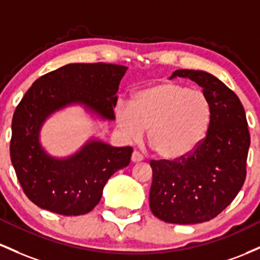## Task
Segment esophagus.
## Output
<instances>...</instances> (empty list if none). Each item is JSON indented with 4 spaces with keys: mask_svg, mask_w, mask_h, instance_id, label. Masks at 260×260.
Segmentation results:
<instances>
[{
    "mask_svg": "<svg viewBox=\"0 0 260 260\" xmlns=\"http://www.w3.org/2000/svg\"><path fill=\"white\" fill-rule=\"evenodd\" d=\"M141 161H144V157H142V154L141 153H139V152H134L133 153V156H131V162L133 163H139V162H141Z\"/></svg>",
    "mask_w": 260,
    "mask_h": 260,
    "instance_id": "esophagus-1",
    "label": "esophagus"
}]
</instances>
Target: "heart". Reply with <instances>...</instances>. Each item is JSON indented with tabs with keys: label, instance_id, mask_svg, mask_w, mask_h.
Listing matches in <instances>:
<instances>
[{
	"label": "heart",
	"instance_id": "b5f03b06",
	"mask_svg": "<svg viewBox=\"0 0 260 260\" xmlns=\"http://www.w3.org/2000/svg\"><path fill=\"white\" fill-rule=\"evenodd\" d=\"M115 120L133 141L148 129V144L157 156L179 161L190 156L208 136L212 106L205 93L185 84L159 82L134 93L130 104L119 103Z\"/></svg>",
	"mask_w": 260,
	"mask_h": 260
}]
</instances>
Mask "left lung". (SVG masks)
Masks as SVG:
<instances>
[{
  "label": "left lung",
  "instance_id": "8db88e82",
  "mask_svg": "<svg viewBox=\"0 0 260 260\" xmlns=\"http://www.w3.org/2000/svg\"><path fill=\"white\" fill-rule=\"evenodd\" d=\"M203 88L212 106V121L204 142L179 161H151V211L169 223H201L216 217L241 190L246 179L250 136L240 98L214 75L176 70Z\"/></svg>",
  "mask_w": 260,
  "mask_h": 260
}]
</instances>
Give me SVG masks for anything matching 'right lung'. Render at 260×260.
<instances>
[{
  "instance_id": "1",
  "label": "right lung",
  "mask_w": 260,
  "mask_h": 260,
  "mask_svg": "<svg viewBox=\"0 0 260 260\" xmlns=\"http://www.w3.org/2000/svg\"><path fill=\"white\" fill-rule=\"evenodd\" d=\"M127 67L113 63H69L42 76L22 98L12 119L11 161L23 191L37 206L65 216L94 209L103 188L127 167L133 148L113 147L92 138L71 156L54 157L40 144L49 116L81 106L101 120H115L119 84Z\"/></svg>"
}]
</instances>
